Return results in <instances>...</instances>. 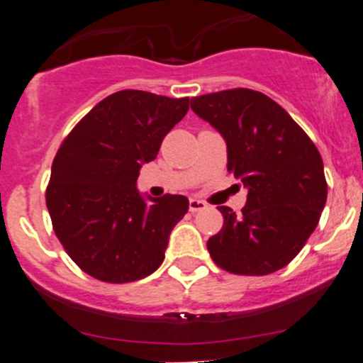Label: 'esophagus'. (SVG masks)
Listing matches in <instances>:
<instances>
[{
	"mask_svg": "<svg viewBox=\"0 0 363 363\" xmlns=\"http://www.w3.org/2000/svg\"><path fill=\"white\" fill-rule=\"evenodd\" d=\"M206 207H207V203L203 202V200H199V199L189 200V211H191V213H199V211L206 209Z\"/></svg>",
	"mask_w": 363,
	"mask_h": 363,
	"instance_id": "esophagus-1",
	"label": "esophagus"
}]
</instances>
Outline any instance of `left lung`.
<instances>
[{"mask_svg":"<svg viewBox=\"0 0 363 363\" xmlns=\"http://www.w3.org/2000/svg\"><path fill=\"white\" fill-rule=\"evenodd\" d=\"M191 110L227 142V170L248 189L241 214L220 206L223 227L207 250L234 275H269L300 253L326 203L323 160L280 104L250 88L193 97Z\"/></svg>","mask_w":363,"mask_h":363,"instance_id":"left-lung-1","label":"left lung"}]
</instances>
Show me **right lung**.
Here are the masks:
<instances>
[{
  "label": "right lung",
  "instance_id": "obj_1",
  "mask_svg": "<svg viewBox=\"0 0 363 363\" xmlns=\"http://www.w3.org/2000/svg\"><path fill=\"white\" fill-rule=\"evenodd\" d=\"M188 110V97L121 90L96 104L60 145L45 203L56 238L94 279L135 282L163 262L189 202L182 195L147 202L136 179Z\"/></svg>",
  "mask_w": 363,
  "mask_h": 363
}]
</instances>
